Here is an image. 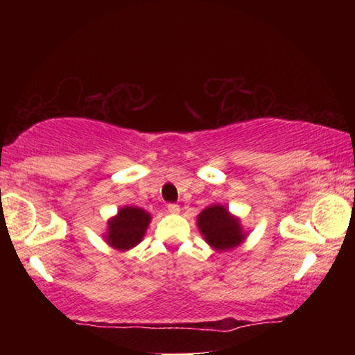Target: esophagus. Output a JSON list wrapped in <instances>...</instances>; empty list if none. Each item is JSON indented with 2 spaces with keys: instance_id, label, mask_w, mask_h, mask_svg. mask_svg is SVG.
Segmentation results:
<instances>
[{
  "instance_id": "34e87169",
  "label": "esophagus",
  "mask_w": 355,
  "mask_h": 355,
  "mask_svg": "<svg viewBox=\"0 0 355 355\" xmlns=\"http://www.w3.org/2000/svg\"><path fill=\"white\" fill-rule=\"evenodd\" d=\"M167 211L175 214L180 211V207L177 205V203H167Z\"/></svg>"
}]
</instances>
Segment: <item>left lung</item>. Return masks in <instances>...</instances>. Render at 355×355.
<instances>
[{"label": "left lung", "instance_id": "8db88e82", "mask_svg": "<svg viewBox=\"0 0 355 355\" xmlns=\"http://www.w3.org/2000/svg\"><path fill=\"white\" fill-rule=\"evenodd\" d=\"M197 224L207 243L218 250L233 249L244 239L239 220L232 218L225 207L213 205L205 208L199 214Z\"/></svg>", "mask_w": 355, "mask_h": 355}]
</instances>
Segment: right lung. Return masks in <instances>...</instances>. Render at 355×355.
Instances as JSON below:
<instances>
[{
	"mask_svg": "<svg viewBox=\"0 0 355 355\" xmlns=\"http://www.w3.org/2000/svg\"><path fill=\"white\" fill-rule=\"evenodd\" d=\"M150 214L137 207H125L116 218L110 220L107 227V243L119 250H128L141 243L146 233Z\"/></svg>",
	"mask_w": 355,
	"mask_h": 355,
	"instance_id": "1",
	"label": "right lung"
}]
</instances>
